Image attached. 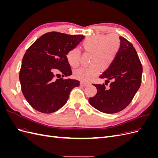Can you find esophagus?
<instances>
[{
    "mask_svg": "<svg viewBox=\"0 0 158 158\" xmlns=\"http://www.w3.org/2000/svg\"><path fill=\"white\" fill-rule=\"evenodd\" d=\"M80 85H83V86H85V85H88V83H87V82H80Z\"/></svg>",
    "mask_w": 158,
    "mask_h": 158,
    "instance_id": "34e87169",
    "label": "esophagus"
}]
</instances>
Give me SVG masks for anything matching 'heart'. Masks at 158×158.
Listing matches in <instances>:
<instances>
[{
  "label": "heart",
  "mask_w": 158,
  "mask_h": 158,
  "mask_svg": "<svg viewBox=\"0 0 158 158\" xmlns=\"http://www.w3.org/2000/svg\"><path fill=\"white\" fill-rule=\"evenodd\" d=\"M85 52L91 53L89 66H83L74 71L78 79L89 82L96 76L100 69L107 70L112 64L121 48V40L116 34L94 35L85 38L82 43ZM66 58L72 67H77L81 59V51L78 48L70 49Z\"/></svg>",
  "instance_id": "obj_1"
}]
</instances>
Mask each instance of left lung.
I'll use <instances>...</instances> for the list:
<instances>
[{"instance_id": "1", "label": "left lung", "mask_w": 158, "mask_h": 158, "mask_svg": "<svg viewBox=\"0 0 158 158\" xmlns=\"http://www.w3.org/2000/svg\"><path fill=\"white\" fill-rule=\"evenodd\" d=\"M121 48L110 67L100 76L113 82L106 88L104 84H93L97 88L95 96L89 102L99 111L115 113L125 109L140 88L142 82V65L135 47L131 42L121 36ZM105 83L107 85V83Z\"/></svg>"}]
</instances>
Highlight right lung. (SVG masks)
<instances>
[{"instance_id": "add662e5", "label": "right lung", "mask_w": 158, "mask_h": 158, "mask_svg": "<svg viewBox=\"0 0 158 158\" xmlns=\"http://www.w3.org/2000/svg\"><path fill=\"white\" fill-rule=\"evenodd\" d=\"M84 38L82 35L48 32L27 49L19 79L26 101L36 111L44 113L56 111L67 102L71 90L79 86L78 80L64 78L72 74L66 55ZM57 72L63 77L56 79Z\"/></svg>"}]
</instances>
